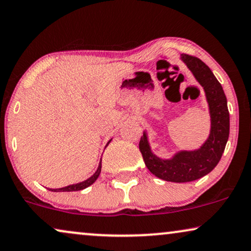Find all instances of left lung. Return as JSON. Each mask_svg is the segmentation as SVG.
<instances>
[{
	"instance_id": "8db88e82",
	"label": "left lung",
	"mask_w": 251,
	"mask_h": 251,
	"mask_svg": "<svg viewBox=\"0 0 251 251\" xmlns=\"http://www.w3.org/2000/svg\"><path fill=\"white\" fill-rule=\"evenodd\" d=\"M181 59L205 91L211 115L209 139L199 150L180 151L169 160L153 155L146 134L141 136L139 143L140 151L149 171L157 178L172 182L194 181L211 172L222 158L229 135V112L222 85L209 66L200 58L182 53Z\"/></svg>"
}]
</instances>
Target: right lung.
<instances>
[{"label":"right lung","mask_w":251,"mask_h":251,"mask_svg":"<svg viewBox=\"0 0 251 251\" xmlns=\"http://www.w3.org/2000/svg\"><path fill=\"white\" fill-rule=\"evenodd\" d=\"M110 142V141H109ZM108 142V143H109ZM108 146V145H106ZM101 168H102V164L101 162H100V165H99V169L98 171H96L94 175H93L91 178L85 180V181L82 182H79V183H75V185H70V186H66V187H63V188H58V189H49V190H53V192H76V190H81V189H85L87 188L88 186H91L92 183L95 182V180L99 178L100 173H101Z\"/></svg>","instance_id":"obj_1"}]
</instances>
